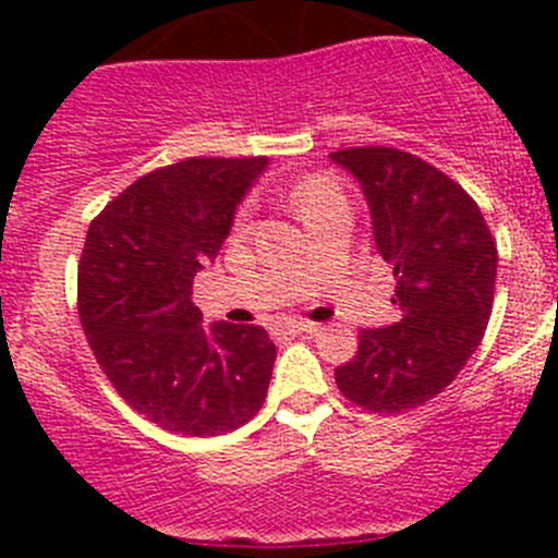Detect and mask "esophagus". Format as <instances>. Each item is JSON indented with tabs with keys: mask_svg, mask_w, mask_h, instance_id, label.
I'll return each instance as SVG.
<instances>
[{
	"mask_svg": "<svg viewBox=\"0 0 558 558\" xmlns=\"http://www.w3.org/2000/svg\"><path fill=\"white\" fill-rule=\"evenodd\" d=\"M286 335H300V337H313L318 331V324H311V320H291V324L283 326Z\"/></svg>",
	"mask_w": 558,
	"mask_h": 558,
	"instance_id": "1",
	"label": "esophagus"
}]
</instances>
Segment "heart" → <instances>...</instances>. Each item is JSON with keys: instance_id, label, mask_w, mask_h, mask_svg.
Returning <instances> with one entry per match:
<instances>
[{"instance_id": "obj_1", "label": "heart", "mask_w": 558, "mask_h": 558, "mask_svg": "<svg viewBox=\"0 0 558 558\" xmlns=\"http://www.w3.org/2000/svg\"><path fill=\"white\" fill-rule=\"evenodd\" d=\"M337 202H342L340 189H337L329 178H324V174H307V178H302L300 183L291 189V205H294L296 216L305 221V227L318 216V213L337 205ZM238 221H245V213H240Z\"/></svg>"}]
</instances>
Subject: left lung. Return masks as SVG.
<instances>
[{
  "label": "left lung",
  "mask_w": 558,
  "mask_h": 558,
  "mask_svg": "<svg viewBox=\"0 0 558 558\" xmlns=\"http://www.w3.org/2000/svg\"><path fill=\"white\" fill-rule=\"evenodd\" d=\"M362 185L378 253L397 278V324L359 331L335 369L342 397L373 413L418 408L451 386L486 335L497 245L472 196L448 174L397 148L329 154Z\"/></svg>",
  "instance_id": "obj_1"
}]
</instances>
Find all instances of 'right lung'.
Wrapping results in <instances>:
<instances>
[{"label": "right lung", "mask_w": 558, "mask_h": 558, "mask_svg": "<svg viewBox=\"0 0 558 558\" xmlns=\"http://www.w3.org/2000/svg\"><path fill=\"white\" fill-rule=\"evenodd\" d=\"M256 159H185L134 180L92 221L77 311L99 367L137 413L189 437L234 432L258 413L275 367L262 326L202 329L194 275L221 251Z\"/></svg>", "instance_id": "1"}]
</instances>
